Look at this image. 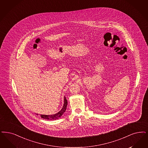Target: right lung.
<instances>
[{"label": "right lung", "mask_w": 148, "mask_h": 148, "mask_svg": "<svg viewBox=\"0 0 148 148\" xmlns=\"http://www.w3.org/2000/svg\"><path fill=\"white\" fill-rule=\"evenodd\" d=\"M67 104H68V101L66 100L65 96L64 98V104H63V106L62 107V108L60 110V111H59V112L56 114H52V115H46V114H40L41 117L45 119H48V120H56L58 118H60L64 113L65 112L66 109V106H67ZM38 114H37V115H38Z\"/></svg>", "instance_id": "obj_1"}]
</instances>
